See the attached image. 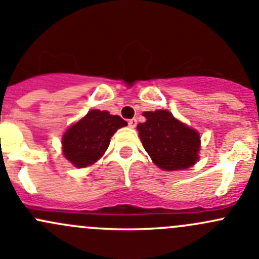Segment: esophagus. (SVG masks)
Masks as SVG:
<instances>
[{"label": "esophagus", "instance_id": "34e87169", "mask_svg": "<svg viewBox=\"0 0 259 259\" xmlns=\"http://www.w3.org/2000/svg\"><path fill=\"white\" fill-rule=\"evenodd\" d=\"M137 124H138L137 119H130L129 121H127V125H129V127H133V129H134V127L137 126Z\"/></svg>", "mask_w": 259, "mask_h": 259}]
</instances>
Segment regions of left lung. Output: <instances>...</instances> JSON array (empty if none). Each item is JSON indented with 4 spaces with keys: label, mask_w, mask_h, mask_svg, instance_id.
Here are the masks:
<instances>
[{
    "label": "left lung",
    "mask_w": 259,
    "mask_h": 259,
    "mask_svg": "<svg viewBox=\"0 0 259 259\" xmlns=\"http://www.w3.org/2000/svg\"><path fill=\"white\" fill-rule=\"evenodd\" d=\"M138 125L139 138L154 163L164 170H179L198 160L200 139L195 130L180 122L168 110L146 111Z\"/></svg>",
    "instance_id": "8db88e82"
}]
</instances>
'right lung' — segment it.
Returning a JSON list of instances; mask_svg holds the SVG:
<instances>
[{
    "mask_svg": "<svg viewBox=\"0 0 259 259\" xmlns=\"http://www.w3.org/2000/svg\"><path fill=\"white\" fill-rule=\"evenodd\" d=\"M125 125L127 122L119 115L100 110L89 111L65 133L62 138L65 158L77 168L91 165L108 149L114 133Z\"/></svg>",
    "mask_w": 259,
    "mask_h": 259,
    "instance_id": "obj_1",
    "label": "right lung"
}]
</instances>
